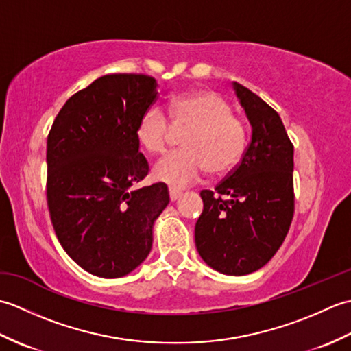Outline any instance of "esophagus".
<instances>
[{
	"label": "esophagus",
	"mask_w": 351,
	"mask_h": 351,
	"mask_svg": "<svg viewBox=\"0 0 351 351\" xmlns=\"http://www.w3.org/2000/svg\"><path fill=\"white\" fill-rule=\"evenodd\" d=\"M169 195H170V200H171V202H173V200H176V199H180V197H181L182 191H181V190H178V189H175V187H170V189H169Z\"/></svg>",
	"instance_id": "1"
}]
</instances>
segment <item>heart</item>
Segmentation results:
<instances>
[{"label":"heart","mask_w":351,"mask_h":351,"mask_svg":"<svg viewBox=\"0 0 351 351\" xmlns=\"http://www.w3.org/2000/svg\"><path fill=\"white\" fill-rule=\"evenodd\" d=\"M175 126H189L182 136L184 149L173 151L154 166L156 180L173 187L199 181L206 170L214 176L232 171L247 147V128L232 113L229 102L213 90H195L175 96L169 104ZM170 125L158 108L140 116L136 137L149 154H160L167 146Z\"/></svg>","instance_id":"heart-1"}]
</instances>
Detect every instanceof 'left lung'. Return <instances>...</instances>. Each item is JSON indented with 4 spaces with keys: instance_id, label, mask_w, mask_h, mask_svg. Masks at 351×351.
I'll list each match as a JSON object with an SVG mask.
<instances>
[{
    "instance_id": "1",
    "label": "left lung",
    "mask_w": 351,
    "mask_h": 351,
    "mask_svg": "<svg viewBox=\"0 0 351 351\" xmlns=\"http://www.w3.org/2000/svg\"><path fill=\"white\" fill-rule=\"evenodd\" d=\"M252 125L241 162L202 190L204 211L196 221L199 255L219 273L244 276L259 270L279 250L294 215V146L280 116L240 83H234Z\"/></svg>"
}]
</instances>
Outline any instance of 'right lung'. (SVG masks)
Segmentation results:
<instances>
[{
	"mask_svg": "<svg viewBox=\"0 0 351 351\" xmlns=\"http://www.w3.org/2000/svg\"><path fill=\"white\" fill-rule=\"evenodd\" d=\"M156 87L143 73L104 75L66 101L48 134L52 226L64 252L99 278H121L143 263L170 200L162 182L131 191L149 171L136 128Z\"/></svg>",
	"mask_w": 351,
	"mask_h": 351,
	"instance_id": "1",
	"label": "right lung"
}]
</instances>
